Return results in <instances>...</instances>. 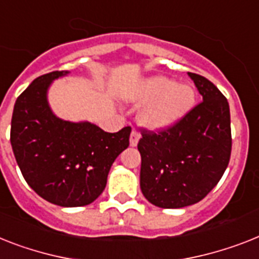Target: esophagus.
<instances>
[{
  "label": "esophagus",
  "mask_w": 259,
  "mask_h": 259,
  "mask_svg": "<svg viewBox=\"0 0 259 259\" xmlns=\"http://www.w3.org/2000/svg\"><path fill=\"white\" fill-rule=\"evenodd\" d=\"M139 140H140V135H139L136 131H132L131 136H130V145H131V147H136Z\"/></svg>",
  "instance_id": "1"
}]
</instances>
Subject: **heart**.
Listing matches in <instances>:
<instances>
[{"label": "heart", "instance_id": "b5f03b06", "mask_svg": "<svg viewBox=\"0 0 259 259\" xmlns=\"http://www.w3.org/2000/svg\"><path fill=\"white\" fill-rule=\"evenodd\" d=\"M136 106H144L139 121L149 131H164L180 123L193 110L197 94L191 83H176L172 78L152 75L136 84L130 95Z\"/></svg>", "mask_w": 259, "mask_h": 259}]
</instances>
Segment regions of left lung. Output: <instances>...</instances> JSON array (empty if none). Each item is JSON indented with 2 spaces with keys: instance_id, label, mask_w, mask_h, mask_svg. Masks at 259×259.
Listing matches in <instances>:
<instances>
[{
  "instance_id": "obj_1",
  "label": "left lung",
  "mask_w": 259,
  "mask_h": 259,
  "mask_svg": "<svg viewBox=\"0 0 259 259\" xmlns=\"http://www.w3.org/2000/svg\"><path fill=\"white\" fill-rule=\"evenodd\" d=\"M202 102L175 127L144 132L140 189L151 204L185 208L201 201L217 185L232 152L230 110L226 98L206 78L188 72Z\"/></svg>"
}]
</instances>
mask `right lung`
Listing matches in <instances>:
<instances>
[{
    "mask_svg": "<svg viewBox=\"0 0 259 259\" xmlns=\"http://www.w3.org/2000/svg\"><path fill=\"white\" fill-rule=\"evenodd\" d=\"M68 74H45L18 96L10 143L30 188L51 204L75 208L91 204L104 191L111 165L130 145L131 127L110 134L91 121L58 117L49 89Z\"/></svg>",
    "mask_w": 259,
    "mask_h": 259,
    "instance_id": "right-lung-1",
    "label": "right lung"
}]
</instances>
